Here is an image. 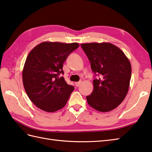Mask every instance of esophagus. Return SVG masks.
I'll return each mask as SVG.
<instances>
[{"mask_svg": "<svg viewBox=\"0 0 152 152\" xmlns=\"http://www.w3.org/2000/svg\"><path fill=\"white\" fill-rule=\"evenodd\" d=\"M80 83H81V81L76 82V83H75V86H77V87H78V86H80Z\"/></svg>", "mask_w": 152, "mask_h": 152, "instance_id": "1", "label": "esophagus"}]
</instances>
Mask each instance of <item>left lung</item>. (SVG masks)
Returning <instances> with one entry per match:
<instances>
[{
	"label": "left lung",
	"mask_w": 152,
	"mask_h": 152,
	"mask_svg": "<svg viewBox=\"0 0 152 152\" xmlns=\"http://www.w3.org/2000/svg\"><path fill=\"white\" fill-rule=\"evenodd\" d=\"M98 78L93 80L94 90L86 96L94 110L107 112L123 101L129 91L131 65L119 48L110 42L80 45Z\"/></svg>",
	"instance_id": "8db88e82"
}]
</instances>
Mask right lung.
Here are the masks:
<instances>
[{
    "label": "right lung",
    "instance_id": "add662e5",
    "mask_svg": "<svg viewBox=\"0 0 152 152\" xmlns=\"http://www.w3.org/2000/svg\"><path fill=\"white\" fill-rule=\"evenodd\" d=\"M79 46L77 42H43L29 52L23 69V84L37 107L54 112L66 104L75 88L60 75L64 74V61Z\"/></svg>",
    "mask_w": 152,
    "mask_h": 152
}]
</instances>
